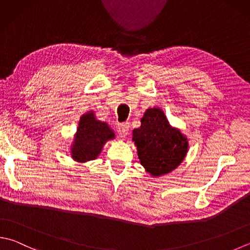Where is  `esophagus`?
Returning <instances> with one entry per match:
<instances>
[{"mask_svg":"<svg viewBox=\"0 0 250 250\" xmlns=\"http://www.w3.org/2000/svg\"><path fill=\"white\" fill-rule=\"evenodd\" d=\"M129 128H130V125L129 123H122L120 124L119 126H117V129H119V133L123 136V137H125V136L128 134L129 131Z\"/></svg>","mask_w":250,"mask_h":250,"instance_id":"34e87169","label":"esophagus"}]
</instances>
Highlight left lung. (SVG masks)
I'll list each match as a JSON object with an SVG mask.
<instances>
[{"instance_id":"8db88e82","label":"left lung","mask_w":250,"mask_h":250,"mask_svg":"<svg viewBox=\"0 0 250 250\" xmlns=\"http://www.w3.org/2000/svg\"><path fill=\"white\" fill-rule=\"evenodd\" d=\"M141 166L152 176L172 172L186 157L188 140L180 129L169 125L159 107L148 109L141 119V126L133 130Z\"/></svg>"}]
</instances>
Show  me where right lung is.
I'll return each instance as SVG.
<instances>
[{
	"label": "right lung",
	"instance_id": "1",
	"mask_svg": "<svg viewBox=\"0 0 250 250\" xmlns=\"http://www.w3.org/2000/svg\"><path fill=\"white\" fill-rule=\"evenodd\" d=\"M115 134L104 122L96 119L92 111L81 116L78 128L72 147L70 155L79 163L95 160L100 154L107 140L114 139Z\"/></svg>",
	"mask_w": 250,
	"mask_h": 250
}]
</instances>
